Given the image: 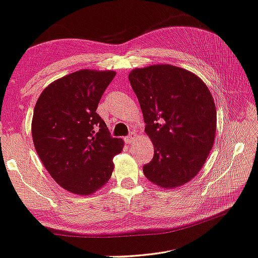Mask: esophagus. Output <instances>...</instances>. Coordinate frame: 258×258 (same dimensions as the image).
Returning a JSON list of instances; mask_svg holds the SVG:
<instances>
[{
	"instance_id": "esophagus-1",
	"label": "esophagus",
	"mask_w": 258,
	"mask_h": 258,
	"mask_svg": "<svg viewBox=\"0 0 258 258\" xmlns=\"http://www.w3.org/2000/svg\"><path fill=\"white\" fill-rule=\"evenodd\" d=\"M124 140H125V142L127 143V144L134 143L135 140H137V134H135V133H131V134L128 135V137H126Z\"/></svg>"
}]
</instances>
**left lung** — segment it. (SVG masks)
Returning <instances> with one entry per match:
<instances>
[{
	"instance_id": "8db88e82",
	"label": "left lung",
	"mask_w": 258,
	"mask_h": 258,
	"mask_svg": "<svg viewBox=\"0 0 258 258\" xmlns=\"http://www.w3.org/2000/svg\"><path fill=\"white\" fill-rule=\"evenodd\" d=\"M154 156L143 166L153 184L174 189L199 174L213 147L217 109L207 84L170 64L137 68L128 74Z\"/></svg>"
}]
</instances>
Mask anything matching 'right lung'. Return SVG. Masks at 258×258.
Returning <instances> with one entry per match:
<instances>
[{"instance_id": "obj_1", "label": "right lung", "mask_w": 258, "mask_h": 258, "mask_svg": "<svg viewBox=\"0 0 258 258\" xmlns=\"http://www.w3.org/2000/svg\"><path fill=\"white\" fill-rule=\"evenodd\" d=\"M115 71L80 70L40 93L31 121L32 141L51 178L68 191L87 196L110 179L113 158L124 141L111 138L96 113Z\"/></svg>"}]
</instances>
